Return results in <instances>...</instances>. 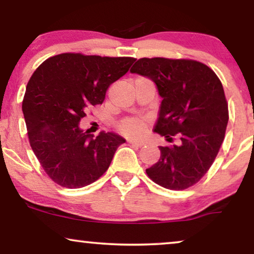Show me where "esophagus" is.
Returning a JSON list of instances; mask_svg holds the SVG:
<instances>
[{
  "mask_svg": "<svg viewBox=\"0 0 254 254\" xmlns=\"http://www.w3.org/2000/svg\"><path fill=\"white\" fill-rule=\"evenodd\" d=\"M129 143L131 145H134V147H143V145L145 144L143 141H138V140H129Z\"/></svg>",
  "mask_w": 254,
  "mask_h": 254,
  "instance_id": "34e87169",
  "label": "esophagus"
}]
</instances>
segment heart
I'll return each mask as SVG.
<instances>
[{"label": "heart", "mask_w": 254, "mask_h": 254, "mask_svg": "<svg viewBox=\"0 0 254 254\" xmlns=\"http://www.w3.org/2000/svg\"><path fill=\"white\" fill-rule=\"evenodd\" d=\"M145 124L143 120L136 119V118H131V119L124 120L119 125V129L123 134L127 136H138L144 131Z\"/></svg>", "instance_id": "heart-1"}]
</instances>
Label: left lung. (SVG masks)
Here are the masks:
<instances>
[{
    "mask_svg": "<svg viewBox=\"0 0 254 254\" xmlns=\"http://www.w3.org/2000/svg\"><path fill=\"white\" fill-rule=\"evenodd\" d=\"M130 72L151 79L161 96L155 133L169 142L179 137L178 144L159 147L161 158L147 175L165 189H189L206 175L224 140L229 113L222 83L194 60L143 58Z\"/></svg>",
    "mask_w": 254,
    "mask_h": 254,
    "instance_id": "8db88e82",
    "label": "left lung"
}]
</instances>
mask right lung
<instances>
[{
	"instance_id": "obj_1",
	"label": "right lung",
	"mask_w": 254,
	"mask_h": 254,
	"mask_svg": "<svg viewBox=\"0 0 254 254\" xmlns=\"http://www.w3.org/2000/svg\"><path fill=\"white\" fill-rule=\"evenodd\" d=\"M134 58L64 53L44 61L31 76L23 113L31 148L48 177L62 187L95 183L126 142L112 131L93 136L79 127L90 106L102 104L110 85Z\"/></svg>"
}]
</instances>
